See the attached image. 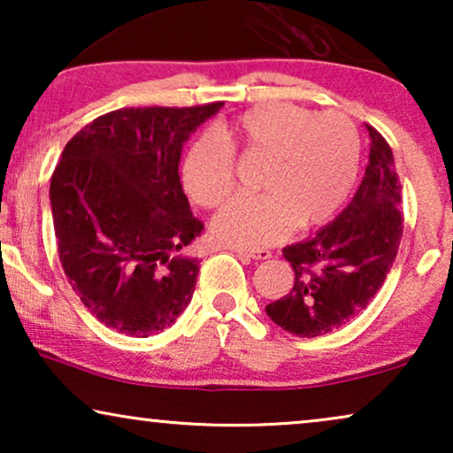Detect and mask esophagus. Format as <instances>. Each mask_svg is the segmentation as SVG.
I'll list each match as a JSON object with an SVG mask.
<instances>
[{"mask_svg":"<svg viewBox=\"0 0 453 453\" xmlns=\"http://www.w3.org/2000/svg\"><path fill=\"white\" fill-rule=\"evenodd\" d=\"M234 253H237V256L250 257V259H268V257H272V253L268 250H241V247H234Z\"/></svg>","mask_w":453,"mask_h":453,"instance_id":"34e87169","label":"esophagus"}]
</instances>
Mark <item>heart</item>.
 <instances>
[{"label": "heart", "mask_w": 453, "mask_h": 453, "mask_svg": "<svg viewBox=\"0 0 453 453\" xmlns=\"http://www.w3.org/2000/svg\"><path fill=\"white\" fill-rule=\"evenodd\" d=\"M233 150L265 157L264 194L241 196L214 216L212 234L241 250L274 245L293 231L330 220L355 183L361 140L340 111L311 113L288 103L257 104L185 148L179 179L191 200L216 208L233 191Z\"/></svg>", "instance_id": "1"}]
</instances>
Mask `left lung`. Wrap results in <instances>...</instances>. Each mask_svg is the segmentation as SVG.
Instances as JSON below:
<instances>
[{
    "label": "left lung",
    "mask_w": 453,
    "mask_h": 453,
    "mask_svg": "<svg viewBox=\"0 0 453 453\" xmlns=\"http://www.w3.org/2000/svg\"><path fill=\"white\" fill-rule=\"evenodd\" d=\"M365 177L349 206L313 237L284 247L295 270L290 293L265 313L282 330L315 338L349 324L369 305L392 270L402 241L400 181L392 148L367 126Z\"/></svg>",
    "instance_id": "obj_1"
}]
</instances>
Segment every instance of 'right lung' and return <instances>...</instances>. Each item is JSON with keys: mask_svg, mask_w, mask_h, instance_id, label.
Segmentation results:
<instances>
[{"mask_svg": "<svg viewBox=\"0 0 453 453\" xmlns=\"http://www.w3.org/2000/svg\"><path fill=\"white\" fill-rule=\"evenodd\" d=\"M222 103L117 109L67 142L51 177L59 259L84 307L107 327L148 338L194 296L200 237L179 179L183 144Z\"/></svg>", "mask_w": 453, "mask_h": 453, "instance_id": "right-lung-1", "label": "right lung"}]
</instances>
